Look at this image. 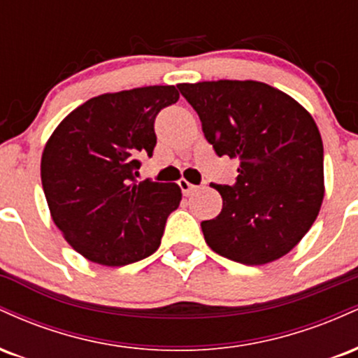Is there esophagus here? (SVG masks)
I'll list each match as a JSON object with an SVG mask.
<instances>
[{"label": "esophagus", "mask_w": 358, "mask_h": 358, "mask_svg": "<svg viewBox=\"0 0 358 358\" xmlns=\"http://www.w3.org/2000/svg\"><path fill=\"white\" fill-rule=\"evenodd\" d=\"M178 187H180V190H182L183 195H190V193L196 188L195 185L190 183V182H187V180H180Z\"/></svg>", "instance_id": "34e87169"}]
</instances>
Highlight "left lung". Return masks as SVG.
<instances>
[{
  "mask_svg": "<svg viewBox=\"0 0 358 358\" xmlns=\"http://www.w3.org/2000/svg\"><path fill=\"white\" fill-rule=\"evenodd\" d=\"M219 156L241 162L234 185L210 183L224 205L203 220L208 248L245 266L289 252L323 200V143L313 117L281 90L254 80L180 84Z\"/></svg>",
  "mask_w": 358,
  "mask_h": 358,
  "instance_id": "obj_1",
  "label": "left lung"
}]
</instances>
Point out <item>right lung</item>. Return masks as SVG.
I'll return each mask as SVG.
<instances>
[{"label":"right lung","mask_w":358,"mask_h":358,"mask_svg":"<svg viewBox=\"0 0 358 358\" xmlns=\"http://www.w3.org/2000/svg\"><path fill=\"white\" fill-rule=\"evenodd\" d=\"M175 85L102 94L72 110L42 156V185L52 219L89 261L126 266L159 248L182 190L136 183L143 156H153L155 119L175 104Z\"/></svg>","instance_id":"right-lung-1"}]
</instances>
